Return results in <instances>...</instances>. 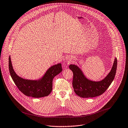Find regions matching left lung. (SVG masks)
I'll return each instance as SVG.
<instances>
[{
  "label": "left lung",
  "mask_w": 128,
  "mask_h": 128,
  "mask_svg": "<svg viewBox=\"0 0 128 128\" xmlns=\"http://www.w3.org/2000/svg\"><path fill=\"white\" fill-rule=\"evenodd\" d=\"M69 67L74 74L72 86L76 94L82 98H93L104 93L114 80L117 68V59H114L112 68L108 75L98 82L88 79L82 70L76 65L70 64Z\"/></svg>",
  "instance_id": "8db88e82"
}]
</instances>
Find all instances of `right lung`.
Here are the masks:
<instances>
[{"instance_id": "right-lung-1", "label": "right lung", "mask_w": 128, "mask_h": 128, "mask_svg": "<svg viewBox=\"0 0 128 128\" xmlns=\"http://www.w3.org/2000/svg\"><path fill=\"white\" fill-rule=\"evenodd\" d=\"M8 67L10 76L18 88L26 96L33 98L48 96L52 92L54 78L62 71L61 64L59 63L49 68L41 78L30 80L24 79L16 74L10 56L8 58Z\"/></svg>"}]
</instances>
